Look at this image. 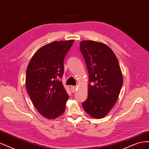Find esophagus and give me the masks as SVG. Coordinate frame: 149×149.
Returning <instances> with one entry per match:
<instances>
[{
    "label": "esophagus",
    "instance_id": "1",
    "mask_svg": "<svg viewBox=\"0 0 149 149\" xmlns=\"http://www.w3.org/2000/svg\"><path fill=\"white\" fill-rule=\"evenodd\" d=\"M70 89L71 90L72 93H74L76 90V87L75 86H71L70 87Z\"/></svg>",
    "mask_w": 149,
    "mask_h": 149
}]
</instances>
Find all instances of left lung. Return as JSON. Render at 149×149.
<instances>
[{
  "mask_svg": "<svg viewBox=\"0 0 149 149\" xmlns=\"http://www.w3.org/2000/svg\"><path fill=\"white\" fill-rule=\"evenodd\" d=\"M79 49L89 74L88 96L83 107L94 118H104L118 100L123 83L118 60L102 43L84 40Z\"/></svg>",
  "mask_w": 149,
  "mask_h": 149,
  "instance_id": "obj_1",
  "label": "left lung"
}]
</instances>
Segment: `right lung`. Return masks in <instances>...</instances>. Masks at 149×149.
Wrapping results in <instances>:
<instances>
[{
  "mask_svg": "<svg viewBox=\"0 0 149 149\" xmlns=\"http://www.w3.org/2000/svg\"><path fill=\"white\" fill-rule=\"evenodd\" d=\"M74 42L56 41L38 49L26 72V88L39 113L49 119L63 113L69 96L61 82L63 62Z\"/></svg>",
  "mask_w": 149,
  "mask_h": 149,
  "instance_id": "add662e5",
  "label": "right lung"
}]
</instances>
